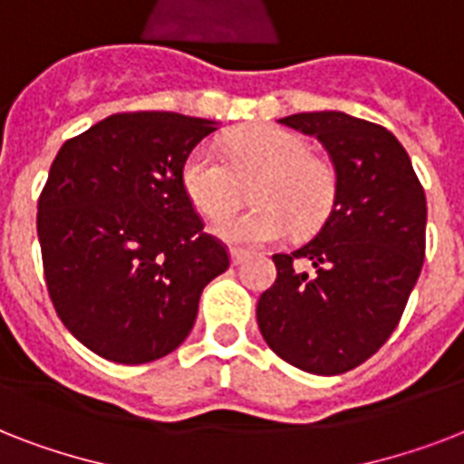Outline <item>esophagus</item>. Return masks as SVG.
<instances>
[{"mask_svg":"<svg viewBox=\"0 0 464 464\" xmlns=\"http://www.w3.org/2000/svg\"><path fill=\"white\" fill-rule=\"evenodd\" d=\"M247 257H250V253H247V250H243V247H231V262H233V265H240V262H246Z\"/></svg>","mask_w":464,"mask_h":464,"instance_id":"1","label":"esophagus"}]
</instances>
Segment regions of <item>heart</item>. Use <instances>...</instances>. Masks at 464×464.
I'll return each mask as SVG.
<instances>
[{"label":"heart","instance_id":"heart-1","mask_svg":"<svg viewBox=\"0 0 464 464\" xmlns=\"http://www.w3.org/2000/svg\"><path fill=\"white\" fill-rule=\"evenodd\" d=\"M217 149L199 144L182 166V185L207 218H221L246 197L255 207L224 218L218 236L233 243H275L294 224L296 233L315 231L337 199V170L327 159L310 154L308 141L284 127H255Z\"/></svg>","mask_w":464,"mask_h":464}]
</instances>
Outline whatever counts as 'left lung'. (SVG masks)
<instances>
[{"label": "left lung", "instance_id": "left-lung-1", "mask_svg": "<svg viewBox=\"0 0 464 464\" xmlns=\"http://www.w3.org/2000/svg\"><path fill=\"white\" fill-rule=\"evenodd\" d=\"M323 141L337 199L315 238L275 255L276 282L257 301L269 349L315 375L361 366L395 332L426 253V195L385 127L337 111L279 120Z\"/></svg>", "mask_w": 464, "mask_h": 464}]
</instances>
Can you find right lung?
<instances>
[{"mask_svg":"<svg viewBox=\"0 0 464 464\" xmlns=\"http://www.w3.org/2000/svg\"><path fill=\"white\" fill-rule=\"evenodd\" d=\"M214 130L178 112H118L54 156L38 199L45 286L64 327L103 359L137 366L178 349L202 289L231 265L182 185Z\"/></svg>","mask_w":464,"mask_h":464,"instance_id":"obj_1","label":"right lung"}]
</instances>
